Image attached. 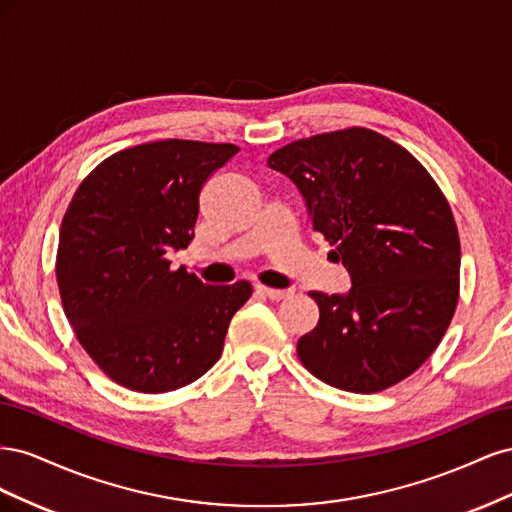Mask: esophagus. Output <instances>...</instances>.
<instances>
[{
    "label": "esophagus",
    "mask_w": 512,
    "mask_h": 512,
    "mask_svg": "<svg viewBox=\"0 0 512 512\" xmlns=\"http://www.w3.org/2000/svg\"><path fill=\"white\" fill-rule=\"evenodd\" d=\"M258 292L265 294V297L271 301H282V299L290 297V290H275V288H267V286H258Z\"/></svg>",
    "instance_id": "obj_1"
}]
</instances>
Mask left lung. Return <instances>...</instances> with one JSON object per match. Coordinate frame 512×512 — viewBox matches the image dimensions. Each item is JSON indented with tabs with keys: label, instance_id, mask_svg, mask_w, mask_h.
<instances>
[{
	"label": "left lung",
	"instance_id": "8db88e82",
	"mask_svg": "<svg viewBox=\"0 0 512 512\" xmlns=\"http://www.w3.org/2000/svg\"><path fill=\"white\" fill-rule=\"evenodd\" d=\"M267 164L297 185L312 228L352 284L344 294L309 292L320 320L299 339L301 363L350 393H378L414 374L459 297V235L436 181L367 128L290 143Z\"/></svg>",
	"mask_w": 512,
	"mask_h": 512
}]
</instances>
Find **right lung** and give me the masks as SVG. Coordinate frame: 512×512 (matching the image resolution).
<instances>
[{
    "mask_svg": "<svg viewBox=\"0 0 512 512\" xmlns=\"http://www.w3.org/2000/svg\"><path fill=\"white\" fill-rule=\"evenodd\" d=\"M239 147L168 141L123 149L79 185L59 230L57 284L81 346L108 378L168 393L218 363L252 286H209L166 254L194 239L198 196Z\"/></svg>",
    "mask_w": 512,
    "mask_h": 512,
    "instance_id": "right-lung-1",
    "label": "right lung"
}]
</instances>
